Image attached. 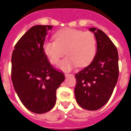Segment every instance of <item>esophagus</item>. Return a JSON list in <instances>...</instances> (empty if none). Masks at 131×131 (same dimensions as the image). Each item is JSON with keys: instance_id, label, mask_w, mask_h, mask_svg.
Instances as JSON below:
<instances>
[{"instance_id": "obj_1", "label": "esophagus", "mask_w": 131, "mask_h": 131, "mask_svg": "<svg viewBox=\"0 0 131 131\" xmlns=\"http://www.w3.org/2000/svg\"><path fill=\"white\" fill-rule=\"evenodd\" d=\"M68 78H69V75H67V80Z\"/></svg>"}]
</instances>
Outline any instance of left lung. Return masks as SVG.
Returning <instances> with one entry per match:
<instances>
[{
    "label": "left lung",
    "mask_w": 131,
    "mask_h": 131,
    "mask_svg": "<svg viewBox=\"0 0 131 131\" xmlns=\"http://www.w3.org/2000/svg\"><path fill=\"white\" fill-rule=\"evenodd\" d=\"M52 26L30 28L15 44L11 56V80L26 108L44 114L54 107L56 90L64 75L49 62L43 49L47 32Z\"/></svg>",
    "instance_id": "1"
}]
</instances>
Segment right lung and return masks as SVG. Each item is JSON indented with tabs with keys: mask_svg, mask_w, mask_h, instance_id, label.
<instances>
[{
	"mask_svg": "<svg viewBox=\"0 0 131 131\" xmlns=\"http://www.w3.org/2000/svg\"><path fill=\"white\" fill-rule=\"evenodd\" d=\"M95 36L97 50L89 65L75 74V96L83 109L94 111L108 102L119 75L118 53L113 42L101 30L89 28Z\"/></svg>",
	"mask_w": 131,
	"mask_h": 131,
	"instance_id": "obj_1",
	"label": "right lung"
}]
</instances>
